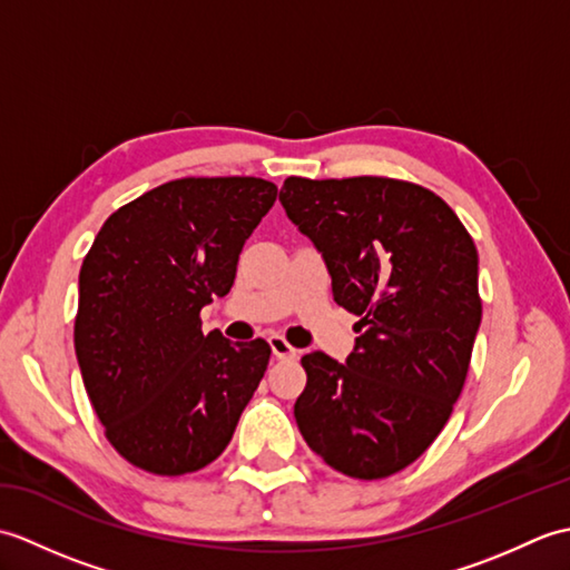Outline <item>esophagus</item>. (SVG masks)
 Returning <instances> with one entry per match:
<instances>
[{"label": "esophagus", "mask_w": 570, "mask_h": 570, "mask_svg": "<svg viewBox=\"0 0 570 570\" xmlns=\"http://www.w3.org/2000/svg\"><path fill=\"white\" fill-rule=\"evenodd\" d=\"M269 345H272L274 357H278V360H294L298 355V350L294 345H288L286 337H282V335H272Z\"/></svg>", "instance_id": "1"}]
</instances>
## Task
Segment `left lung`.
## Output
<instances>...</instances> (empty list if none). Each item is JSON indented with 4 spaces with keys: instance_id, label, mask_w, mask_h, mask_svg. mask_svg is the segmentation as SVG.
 Wrapping results in <instances>:
<instances>
[{
    "instance_id": "8db88e82",
    "label": "left lung",
    "mask_w": 570,
    "mask_h": 570,
    "mask_svg": "<svg viewBox=\"0 0 570 570\" xmlns=\"http://www.w3.org/2000/svg\"><path fill=\"white\" fill-rule=\"evenodd\" d=\"M288 220L311 237L360 337L345 365L301 357L298 431L323 463L390 478L426 451L463 392L480 328L478 249L443 198L382 176H288Z\"/></svg>"
}]
</instances>
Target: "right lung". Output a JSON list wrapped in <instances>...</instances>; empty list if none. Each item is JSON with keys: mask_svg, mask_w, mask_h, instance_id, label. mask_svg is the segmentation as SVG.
Segmentation results:
<instances>
[{"mask_svg": "<svg viewBox=\"0 0 570 570\" xmlns=\"http://www.w3.org/2000/svg\"><path fill=\"white\" fill-rule=\"evenodd\" d=\"M276 200L254 176L178 178L107 217L80 266L76 355L115 451L154 475L220 455L272 347L200 331L235 284L247 237Z\"/></svg>", "mask_w": 570, "mask_h": 570, "instance_id": "add662e5", "label": "right lung"}]
</instances>
